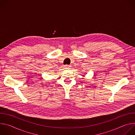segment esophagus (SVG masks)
<instances>
[{
  "mask_svg": "<svg viewBox=\"0 0 135 135\" xmlns=\"http://www.w3.org/2000/svg\"><path fill=\"white\" fill-rule=\"evenodd\" d=\"M70 67H71V66L70 65H65V68L66 69H69L70 68Z\"/></svg>",
  "mask_w": 135,
  "mask_h": 135,
  "instance_id": "34e87169",
  "label": "esophagus"
}]
</instances>
